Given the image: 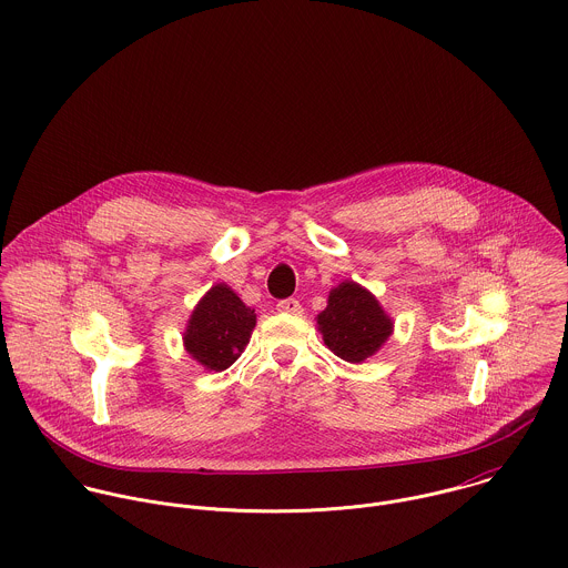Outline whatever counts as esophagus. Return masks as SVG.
I'll use <instances>...</instances> for the list:
<instances>
[{
    "label": "esophagus",
    "mask_w": 568,
    "mask_h": 568,
    "mask_svg": "<svg viewBox=\"0 0 568 568\" xmlns=\"http://www.w3.org/2000/svg\"><path fill=\"white\" fill-rule=\"evenodd\" d=\"M277 311L280 313H288V315H302V304L297 300H293V297L280 300L277 302Z\"/></svg>",
    "instance_id": "esophagus-1"
}]
</instances>
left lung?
Wrapping results in <instances>:
<instances>
[{"label":"left lung","mask_w":568,"mask_h":568,"mask_svg":"<svg viewBox=\"0 0 568 568\" xmlns=\"http://www.w3.org/2000/svg\"><path fill=\"white\" fill-rule=\"evenodd\" d=\"M324 344L344 362L359 364L375 355L392 333V320L377 300L355 282L331 291L328 306L317 315Z\"/></svg>","instance_id":"1"}]
</instances>
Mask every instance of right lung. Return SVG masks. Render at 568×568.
Returning <instances> with one entry per match:
<instances>
[{
    "label": "right lung",
    "mask_w": 568,
    "mask_h": 568,
    "mask_svg": "<svg viewBox=\"0 0 568 568\" xmlns=\"http://www.w3.org/2000/svg\"><path fill=\"white\" fill-rule=\"evenodd\" d=\"M255 326V311L226 286H213L195 306L185 333V348L209 371H226L244 351Z\"/></svg>",
    "instance_id": "right-lung-1"
}]
</instances>
